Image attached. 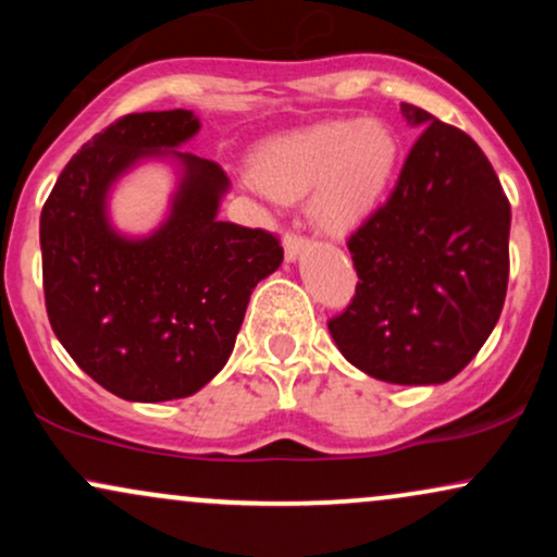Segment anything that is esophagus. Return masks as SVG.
<instances>
[{
    "label": "esophagus",
    "instance_id": "obj_1",
    "mask_svg": "<svg viewBox=\"0 0 557 557\" xmlns=\"http://www.w3.org/2000/svg\"><path fill=\"white\" fill-rule=\"evenodd\" d=\"M283 248H285V259L287 261H296L300 257V251L306 248V238L304 235H296V233H287L283 238Z\"/></svg>",
    "mask_w": 557,
    "mask_h": 557
}]
</instances>
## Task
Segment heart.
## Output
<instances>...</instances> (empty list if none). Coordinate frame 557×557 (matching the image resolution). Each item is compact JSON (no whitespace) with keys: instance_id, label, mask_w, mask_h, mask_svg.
<instances>
[{"instance_id":"heart-1","label":"heart","mask_w":557,"mask_h":557,"mask_svg":"<svg viewBox=\"0 0 557 557\" xmlns=\"http://www.w3.org/2000/svg\"><path fill=\"white\" fill-rule=\"evenodd\" d=\"M400 159V140L382 120H348L274 138L259 151L253 175L277 201L309 194L311 222L348 235L376 212Z\"/></svg>"}]
</instances>
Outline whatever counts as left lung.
<instances>
[{
	"instance_id": "obj_1",
	"label": "left lung",
	"mask_w": 557,
	"mask_h": 557,
	"mask_svg": "<svg viewBox=\"0 0 557 557\" xmlns=\"http://www.w3.org/2000/svg\"><path fill=\"white\" fill-rule=\"evenodd\" d=\"M400 114L421 136L385 207L348 238L359 285L330 335L374 380L443 385L500 319L510 203L474 138L413 104Z\"/></svg>"
}]
</instances>
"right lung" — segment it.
Returning <instances> with one entry per match:
<instances>
[{
    "instance_id": "right-lung-1",
    "label": "right lung",
    "mask_w": 557,
    "mask_h": 557,
    "mask_svg": "<svg viewBox=\"0 0 557 557\" xmlns=\"http://www.w3.org/2000/svg\"><path fill=\"white\" fill-rule=\"evenodd\" d=\"M190 110L136 112L67 162L41 209L44 298L57 341L123 400L188 398L222 372L261 280L283 264L272 233L220 222L216 162L181 151ZM178 172L165 220L146 236L111 225L109 194L138 163Z\"/></svg>"
}]
</instances>
